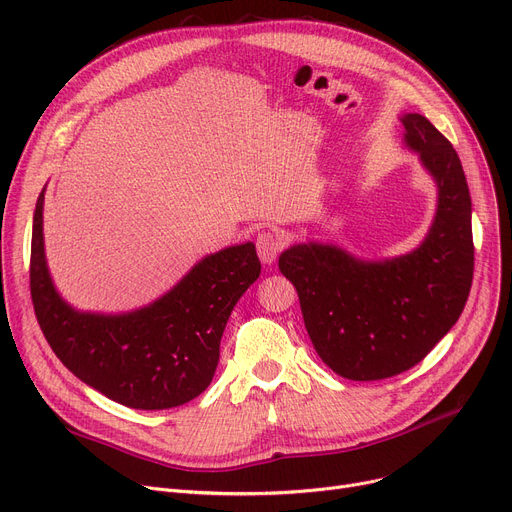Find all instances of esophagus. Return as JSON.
Masks as SVG:
<instances>
[{"label": "esophagus", "mask_w": 512, "mask_h": 512, "mask_svg": "<svg viewBox=\"0 0 512 512\" xmlns=\"http://www.w3.org/2000/svg\"><path fill=\"white\" fill-rule=\"evenodd\" d=\"M282 247H284V238L274 230L261 232L257 236V253L265 265H272L278 259Z\"/></svg>", "instance_id": "esophagus-1"}]
</instances>
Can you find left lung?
I'll return each instance as SVG.
<instances>
[{"mask_svg":"<svg viewBox=\"0 0 512 512\" xmlns=\"http://www.w3.org/2000/svg\"><path fill=\"white\" fill-rule=\"evenodd\" d=\"M402 143L436 184V213L409 253L363 259L307 240L280 255L307 334L332 371L373 382L417 365L461 317L473 282L471 195L461 159L421 114L400 116Z\"/></svg>","mask_w":512,"mask_h":512,"instance_id":"obj_1","label":"left lung"}]
</instances>
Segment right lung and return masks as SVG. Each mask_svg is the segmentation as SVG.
<instances>
[{
  "mask_svg": "<svg viewBox=\"0 0 512 512\" xmlns=\"http://www.w3.org/2000/svg\"><path fill=\"white\" fill-rule=\"evenodd\" d=\"M43 203L45 188L33 215L31 294L51 351L80 382L130 409L161 411L197 398L213 380L234 305L261 274L253 242L205 255L145 307L80 311L49 274Z\"/></svg>",
  "mask_w": 512,
  "mask_h": 512,
  "instance_id": "obj_1",
  "label": "right lung"
}]
</instances>
